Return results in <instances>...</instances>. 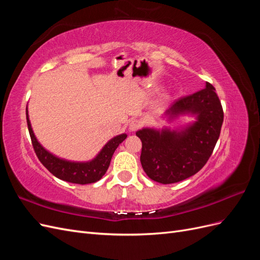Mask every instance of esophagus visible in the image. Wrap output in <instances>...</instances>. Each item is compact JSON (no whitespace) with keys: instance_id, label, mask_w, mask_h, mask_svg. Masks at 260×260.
<instances>
[{"instance_id":"esophagus-1","label":"esophagus","mask_w":260,"mask_h":260,"mask_svg":"<svg viewBox=\"0 0 260 260\" xmlns=\"http://www.w3.org/2000/svg\"><path fill=\"white\" fill-rule=\"evenodd\" d=\"M140 125H141V123L139 120H132L129 124V129H130V131H136L140 128Z\"/></svg>"}]
</instances>
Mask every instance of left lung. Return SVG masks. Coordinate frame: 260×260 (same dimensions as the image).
Returning a JSON list of instances; mask_svg holds the SVG:
<instances>
[{
    "label": "left lung",
    "mask_w": 260,
    "mask_h": 260,
    "mask_svg": "<svg viewBox=\"0 0 260 260\" xmlns=\"http://www.w3.org/2000/svg\"><path fill=\"white\" fill-rule=\"evenodd\" d=\"M193 120L171 129L144 127L137 131L142 141L140 160L145 174L162 184L176 183L199 172L214 151L223 122L222 106L215 88L174 102L160 118L172 122L180 117Z\"/></svg>",
    "instance_id": "1"
}]
</instances>
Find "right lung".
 <instances>
[{"label": "right lung", "mask_w": 260, "mask_h": 260, "mask_svg": "<svg viewBox=\"0 0 260 260\" xmlns=\"http://www.w3.org/2000/svg\"><path fill=\"white\" fill-rule=\"evenodd\" d=\"M26 115L30 138L31 141H32V145L39 160L43 164V166L51 174H53L55 177L60 180L67 181V182L89 184L96 182V181L102 179V177L106 174L116 148L127 138L125 133H121V135L112 138L102 147L96 156L88 161L69 160L60 158V157L51 153L39 142L32 130V127H31L28 114V106L26 108Z\"/></svg>", "instance_id": "right-lung-1"}]
</instances>
